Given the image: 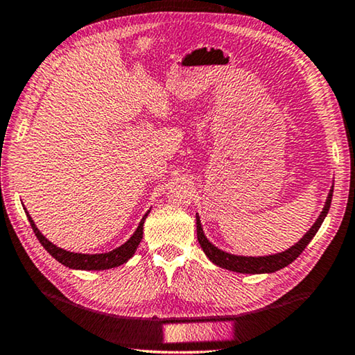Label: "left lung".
Wrapping results in <instances>:
<instances>
[{"instance_id": "left-lung-1", "label": "left lung", "mask_w": 355, "mask_h": 355, "mask_svg": "<svg viewBox=\"0 0 355 355\" xmlns=\"http://www.w3.org/2000/svg\"><path fill=\"white\" fill-rule=\"evenodd\" d=\"M331 197H333V186L328 192L325 207H323L320 216H318L317 220L312 224V227L307 230L297 243L290 246L288 250L282 251V253H275V254H267V256H239V254H232L227 253V251L219 250L218 246H214L211 241L207 239V235L203 232L202 227V220H200V216L197 213L195 219H197V239L198 243L202 246L203 253L208 256V259L211 261L213 264L223 267V269L232 270V272H239V274H272V272H277L280 269H284L288 264H291L297 256H300L309 241L314 239V235L318 232L320 225L323 223V219L327 218L328 209H330L331 205Z\"/></svg>"}]
</instances>
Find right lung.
Here are the masks:
<instances>
[{"label":"right lung","instance_id":"add662e5","mask_svg":"<svg viewBox=\"0 0 355 355\" xmlns=\"http://www.w3.org/2000/svg\"><path fill=\"white\" fill-rule=\"evenodd\" d=\"M25 213L28 216L30 225H32L35 235L40 240V243L43 245V248L48 251V253L53 256L55 261H59L60 264H64L65 267H70V269H78V270H105V269H112V267H118L121 264H125L128 259L132 258V254L136 253L137 246H139L142 235H144V220H146L147 214L150 211H147L144 214V218L141 219L139 225L135 230V234L131 235L128 241H125L121 246L118 248L109 251V253H96V254H85V253H71V251H67L64 248H59L58 245L51 243V241L44 237L43 234L40 232L37 224L33 223L32 216L28 214L27 209Z\"/></svg>","mask_w":355,"mask_h":355}]
</instances>
